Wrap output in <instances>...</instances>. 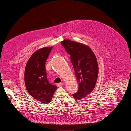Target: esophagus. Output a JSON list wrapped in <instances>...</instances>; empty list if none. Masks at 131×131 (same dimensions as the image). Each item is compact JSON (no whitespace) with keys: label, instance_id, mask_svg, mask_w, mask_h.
<instances>
[{"label":"esophagus","instance_id":"esophagus-1","mask_svg":"<svg viewBox=\"0 0 131 131\" xmlns=\"http://www.w3.org/2000/svg\"><path fill=\"white\" fill-rule=\"evenodd\" d=\"M63 84H64L63 83H57V85L58 86H61L63 85Z\"/></svg>","mask_w":131,"mask_h":131}]
</instances>
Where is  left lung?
Listing matches in <instances>:
<instances>
[{"label": "left lung", "instance_id": "obj_1", "mask_svg": "<svg viewBox=\"0 0 131 131\" xmlns=\"http://www.w3.org/2000/svg\"><path fill=\"white\" fill-rule=\"evenodd\" d=\"M70 55L78 83L77 92L72 94L76 100L86 97L94 89L98 77V63L94 53L88 46L70 40L61 42Z\"/></svg>", "mask_w": 131, "mask_h": 131}]
</instances>
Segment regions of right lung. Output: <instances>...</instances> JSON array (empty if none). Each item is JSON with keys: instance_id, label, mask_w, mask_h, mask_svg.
Returning a JSON list of instances; mask_svg holds the SVG:
<instances>
[{"instance_id": "obj_1", "label": "right lung", "mask_w": 131, "mask_h": 131, "mask_svg": "<svg viewBox=\"0 0 131 131\" xmlns=\"http://www.w3.org/2000/svg\"><path fill=\"white\" fill-rule=\"evenodd\" d=\"M52 48L53 47H45L34 52L25 69V84L29 94L36 100L46 104L51 102L58 88L49 82L45 67Z\"/></svg>"}]
</instances>
